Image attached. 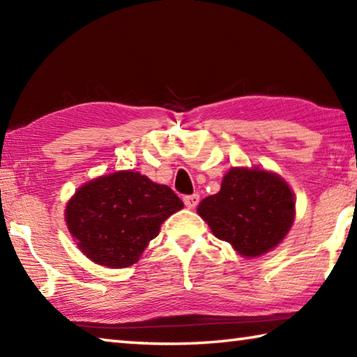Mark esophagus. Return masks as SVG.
Here are the masks:
<instances>
[{
    "instance_id": "esophagus-1",
    "label": "esophagus",
    "mask_w": 357,
    "mask_h": 357,
    "mask_svg": "<svg viewBox=\"0 0 357 357\" xmlns=\"http://www.w3.org/2000/svg\"><path fill=\"white\" fill-rule=\"evenodd\" d=\"M198 202H200V195L198 193H193V195H185L184 197V204L189 209H193L198 204Z\"/></svg>"
}]
</instances>
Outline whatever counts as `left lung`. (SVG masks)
<instances>
[{"label":"left lung","instance_id":"obj_1","mask_svg":"<svg viewBox=\"0 0 357 357\" xmlns=\"http://www.w3.org/2000/svg\"><path fill=\"white\" fill-rule=\"evenodd\" d=\"M198 214L215 238L231 244L243 257H259L280 243L294 220V198L274 173L233 168L220 192L206 197Z\"/></svg>","mask_w":357,"mask_h":357}]
</instances>
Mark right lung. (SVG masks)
Instances as JSON below:
<instances>
[{"label":"right lung","instance_id":"right-lung-1","mask_svg":"<svg viewBox=\"0 0 357 357\" xmlns=\"http://www.w3.org/2000/svg\"><path fill=\"white\" fill-rule=\"evenodd\" d=\"M183 206L170 187L140 173L118 172L82 185L66 208V222L89 259L107 268H128L138 261L165 219Z\"/></svg>","mask_w":357,"mask_h":357}]
</instances>
